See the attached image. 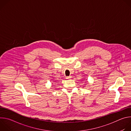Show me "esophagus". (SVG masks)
<instances>
[{"label":"esophagus","instance_id":"esophagus-1","mask_svg":"<svg viewBox=\"0 0 131 131\" xmlns=\"http://www.w3.org/2000/svg\"><path fill=\"white\" fill-rule=\"evenodd\" d=\"M71 76H67V77H66V79H68V80L70 79H71Z\"/></svg>","mask_w":131,"mask_h":131}]
</instances>
